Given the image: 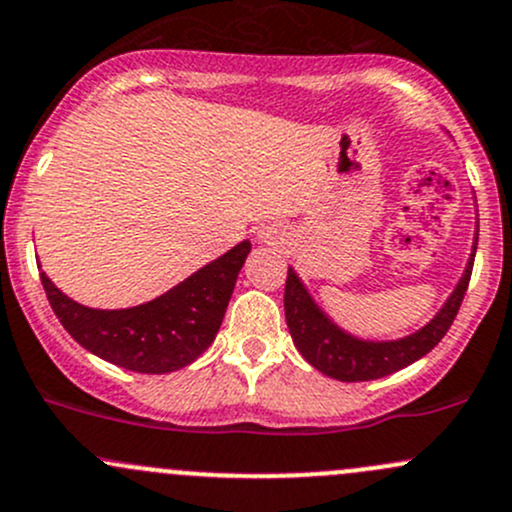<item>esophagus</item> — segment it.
Listing matches in <instances>:
<instances>
[{
    "label": "esophagus",
    "mask_w": 512,
    "mask_h": 512,
    "mask_svg": "<svg viewBox=\"0 0 512 512\" xmlns=\"http://www.w3.org/2000/svg\"><path fill=\"white\" fill-rule=\"evenodd\" d=\"M261 241H263V244H278L276 231H263V234H261Z\"/></svg>",
    "instance_id": "esophagus-1"
}]
</instances>
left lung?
Listing matches in <instances>:
<instances>
[{
	"instance_id": "8db88e82",
	"label": "left lung",
	"mask_w": 512,
	"mask_h": 512,
	"mask_svg": "<svg viewBox=\"0 0 512 512\" xmlns=\"http://www.w3.org/2000/svg\"><path fill=\"white\" fill-rule=\"evenodd\" d=\"M476 246L478 236L473 241V254L468 258V266L463 271L461 281L453 288L444 308L436 313V318L426 323L421 330H416L414 335L389 342L360 340V337L337 328L333 320L315 305V300L305 291V286L295 276L293 268H288L283 305H286V323L295 347H298L300 355L315 370L333 379H340V382H367V379H379L404 370V367L412 365L419 357H424L426 352L434 350L441 342V337L449 333L458 308H461L463 295H466L468 281H471Z\"/></svg>"
}]
</instances>
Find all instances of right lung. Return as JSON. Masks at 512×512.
<instances>
[{
    "mask_svg": "<svg viewBox=\"0 0 512 512\" xmlns=\"http://www.w3.org/2000/svg\"><path fill=\"white\" fill-rule=\"evenodd\" d=\"M249 251V241H241L172 291L125 310L86 308L63 295L46 273L41 283L78 345L130 372L165 374L187 367L212 345Z\"/></svg>",
    "mask_w": 512,
    "mask_h": 512,
    "instance_id": "right-lung-1",
    "label": "right lung"
}]
</instances>
